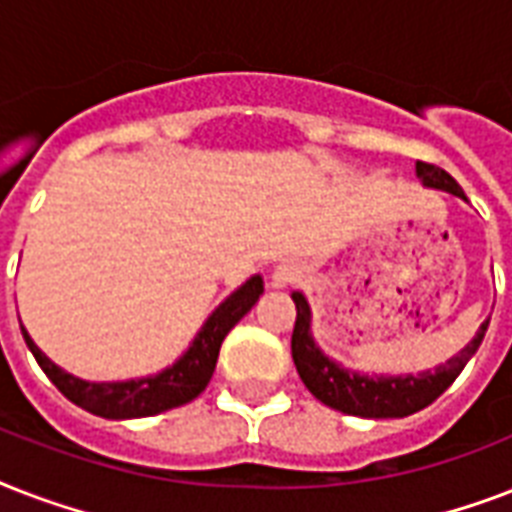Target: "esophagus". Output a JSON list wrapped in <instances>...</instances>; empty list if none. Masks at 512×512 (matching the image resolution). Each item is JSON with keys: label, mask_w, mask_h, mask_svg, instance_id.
I'll list each match as a JSON object with an SVG mask.
<instances>
[{"label": "esophagus", "mask_w": 512, "mask_h": 512, "mask_svg": "<svg viewBox=\"0 0 512 512\" xmlns=\"http://www.w3.org/2000/svg\"><path fill=\"white\" fill-rule=\"evenodd\" d=\"M300 279V268L295 263H279L271 273V287L273 289H287L289 284H295Z\"/></svg>", "instance_id": "34e87169"}]
</instances>
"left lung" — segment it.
<instances>
[{"instance_id":"8db88e82","label":"left lung","mask_w":512,"mask_h":512,"mask_svg":"<svg viewBox=\"0 0 512 512\" xmlns=\"http://www.w3.org/2000/svg\"><path fill=\"white\" fill-rule=\"evenodd\" d=\"M414 172L425 188H436V191H446L465 199V191L457 185V180L436 164L417 162ZM292 300H295L297 308L295 332H292V358H295L297 374L305 382V388L311 390L321 404L332 406L342 414H356V417H369V420L409 417V414L433 404L457 380V374L465 369L470 358L476 356L478 345L489 329V319H486L478 327L476 337L446 364H438L433 372L425 369V372L417 374H366L356 372V369H345L340 361L329 358L311 335L313 316L305 295L292 292Z\"/></svg>"}]
</instances>
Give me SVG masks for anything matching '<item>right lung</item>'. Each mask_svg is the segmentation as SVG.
<instances>
[{
    "instance_id": "add662e5",
    "label": "right lung",
    "mask_w": 512,
    "mask_h": 512,
    "mask_svg": "<svg viewBox=\"0 0 512 512\" xmlns=\"http://www.w3.org/2000/svg\"><path fill=\"white\" fill-rule=\"evenodd\" d=\"M260 295H263V276L255 273L209 313V319L201 324L191 345L185 348V353L175 364L162 372L148 374V377H138V380L90 382L74 377L44 356L23 324H20V332H23L28 350L34 353L36 364L42 366V372L68 401H74L84 412L98 414L106 420H135V417L162 414L199 396L212 380L217 353H220L225 335L252 311V305L260 300Z\"/></svg>"
}]
</instances>
